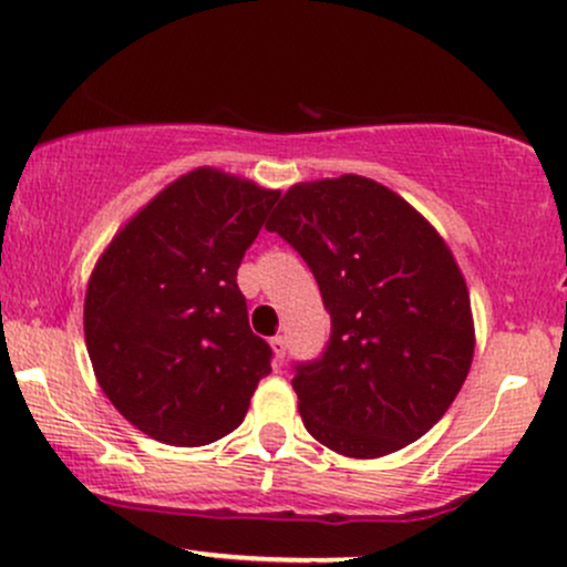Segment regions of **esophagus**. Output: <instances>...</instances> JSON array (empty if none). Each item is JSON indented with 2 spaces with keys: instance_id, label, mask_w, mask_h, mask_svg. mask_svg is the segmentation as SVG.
<instances>
[{
  "instance_id": "obj_1",
  "label": "esophagus",
  "mask_w": 567,
  "mask_h": 567,
  "mask_svg": "<svg viewBox=\"0 0 567 567\" xmlns=\"http://www.w3.org/2000/svg\"><path fill=\"white\" fill-rule=\"evenodd\" d=\"M269 343H271V351H275V360L282 362L285 351H288V341H285V336H275Z\"/></svg>"
}]
</instances>
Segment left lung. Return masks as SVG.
<instances>
[{"label": "left lung", "instance_id": "1", "mask_svg": "<svg viewBox=\"0 0 567 567\" xmlns=\"http://www.w3.org/2000/svg\"><path fill=\"white\" fill-rule=\"evenodd\" d=\"M266 229L301 252L330 315L322 360L292 379L306 432L349 458L424 437L474 357L470 290L445 239L362 175L290 186Z\"/></svg>", "mask_w": 567, "mask_h": 567}]
</instances>
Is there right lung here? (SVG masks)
<instances>
[{
    "label": "right lung",
    "instance_id": "1",
    "mask_svg": "<svg viewBox=\"0 0 567 567\" xmlns=\"http://www.w3.org/2000/svg\"><path fill=\"white\" fill-rule=\"evenodd\" d=\"M275 188L197 167L116 231L84 292V343L103 394L148 437L216 442L243 424L271 349L247 324L237 269Z\"/></svg>",
    "mask_w": 567,
    "mask_h": 567
}]
</instances>
